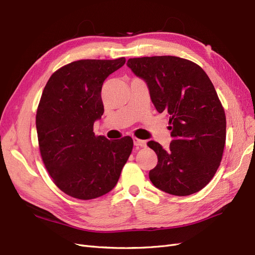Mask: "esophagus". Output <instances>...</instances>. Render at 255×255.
Instances as JSON below:
<instances>
[{
    "mask_svg": "<svg viewBox=\"0 0 255 255\" xmlns=\"http://www.w3.org/2000/svg\"><path fill=\"white\" fill-rule=\"evenodd\" d=\"M133 143L137 147H146V141H144V139H139L137 137H133Z\"/></svg>",
    "mask_w": 255,
    "mask_h": 255,
    "instance_id": "esophagus-1",
    "label": "esophagus"
}]
</instances>
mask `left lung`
Segmentation results:
<instances>
[{
  "mask_svg": "<svg viewBox=\"0 0 255 255\" xmlns=\"http://www.w3.org/2000/svg\"><path fill=\"white\" fill-rule=\"evenodd\" d=\"M127 65L146 81L157 111L169 114L168 148L147 143L158 155L150 181L176 196L199 192L216 174L226 144V113L212 81L198 64L176 56L130 58Z\"/></svg>",
  "mask_w": 255,
  "mask_h": 255,
  "instance_id": "left-lung-1",
  "label": "left lung"
}]
</instances>
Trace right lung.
Masks as SVG:
<instances>
[{"instance_id":"obj_1","label":"right lung","mask_w":255,"mask_h":255,"mask_svg":"<svg viewBox=\"0 0 255 255\" xmlns=\"http://www.w3.org/2000/svg\"><path fill=\"white\" fill-rule=\"evenodd\" d=\"M125 62V57L73 61L52 74L41 95L36 114L41 158L56 186L73 198L109 193L132 151L130 136L110 141L93 132L104 113V81Z\"/></svg>"}]
</instances>
